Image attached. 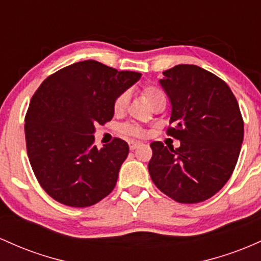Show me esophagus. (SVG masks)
<instances>
[{
	"instance_id": "1",
	"label": "esophagus",
	"mask_w": 261,
	"mask_h": 261,
	"mask_svg": "<svg viewBox=\"0 0 261 261\" xmlns=\"http://www.w3.org/2000/svg\"><path fill=\"white\" fill-rule=\"evenodd\" d=\"M140 144H142L140 142H134V140H130V142H129V149H130V150H134V149H137L138 146H140Z\"/></svg>"
}]
</instances>
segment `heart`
I'll list each match as a JSON object with an SVG mask.
<instances>
[{"label":"heart","mask_w":261,"mask_h":261,"mask_svg":"<svg viewBox=\"0 0 261 261\" xmlns=\"http://www.w3.org/2000/svg\"><path fill=\"white\" fill-rule=\"evenodd\" d=\"M142 93L145 96V98L148 99L149 103H150L154 108L156 107L158 105L166 102L165 93H164L163 90L160 89L159 86H156V85H144L142 89ZM128 99H129V96H128L127 91L119 93V95L117 96L115 102H113V111H115V113L118 115V113H122L123 111H124V108L128 103ZM121 130L123 134L130 137H143V134H144L143 128L137 124V123H124L121 127Z\"/></svg>","instance_id":"heart-1"}]
</instances>
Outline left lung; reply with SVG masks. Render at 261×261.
<instances>
[{
  "mask_svg": "<svg viewBox=\"0 0 261 261\" xmlns=\"http://www.w3.org/2000/svg\"><path fill=\"white\" fill-rule=\"evenodd\" d=\"M159 81L171 102L168 136L178 148L150 144L148 164L155 186L180 203H198L216 195L232 176L241 153L244 122L232 90L222 79L181 64Z\"/></svg>",
  "mask_w": 261,
  "mask_h": 261,
  "instance_id": "8db88e82",
  "label": "left lung"
}]
</instances>
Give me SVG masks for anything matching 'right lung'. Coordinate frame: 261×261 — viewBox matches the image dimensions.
I'll return each mask as SVG.
<instances>
[{"mask_svg":"<svg viewBox=\"0 0 261 261\" xmlns=\"http://www.w3.org/2000/svg\"><path fill=\"white\" fill-rule=\"evenodd\" d=\"M142 74L95 60L63 67L37 90L25 115V144L44 191L70 207H89L115 189L129 146L115 138L98 149L95 125L112 119L113 102Z\"/></svg>","mask_w":261,"mask_h":261,"instance_id":"1","label":"right lung"}]
</instances>
